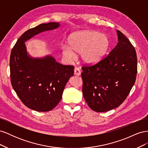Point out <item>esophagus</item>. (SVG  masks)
<instances>
[{"instance_id":"1","label":"esophagus","mask_w":148,"mask_h":148,"mask_svg":"<svg viewBox=\"0 0 148 148\" xmlns=\"http://www.w3.org/2000/svg\"><path fill=\"white\" fill-rule=\"evenodd\" d=\"M74 75L76 76H80L81 75V71L79 70V69L75 68L74 69Z\"/></svg>"}]
</instances>
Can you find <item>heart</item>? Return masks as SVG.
<instances>
[{"instance_id":"obj_1","label":"heart","mask_w":148,"mask_h":148,"mask_svg":"<svg viewBox=\"0 0 148 148\" xmlns=\"http://www.w3.org/2000/svg\"><path fill=\"white\" fill-rule=\"evenodd\" d=\"M68 46L62 48L63 56L70 60L79 55L83 63L96 65L105 57L110 46V40L105 34L96 31L84 30L75 32L67 40Z\"/></svg>"}]
</instances>
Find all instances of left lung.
<instances>
[{
	"mask_svg": "<svg viewBox=\"0 0 148 148\" xmlns=\"http://www.w3.org/2000/svg\"><path fill=\"white\" fill-rule=\"evenodd\" d=\"M118 43L99 63L83 66V95L89 107L104 112L117 108L126 99L135 84L137 57L126 36L117 30Z\"/></svg>",
	"mask_w": 148,
	"mask_h": 148,
	"instance_id": "1",
	"label": "left lung"
}]
</instances>
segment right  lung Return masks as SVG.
Masks as SVG:
<instances>
[{
  "instance_id": "right-lung-1",
  "label": "right lung",
  "mask_w": 148,
  "mask_h": 148,
  "mask_svg": "<svg viewBox=\"0 0 148 148\" xmlns=\"http://www.w3.org/2000/svg\"><path fill=\"white\" fill-rule=\"evenodd\" d=\"M59 26V23L51 22L28 29L18 39L11 52L12 87L21 102L36 111L51 110L59 104L67 82L73 76L74 67L59 64L52 56L31 57L25 42L35 35Z\"/></svg>"
}]
</instances>
